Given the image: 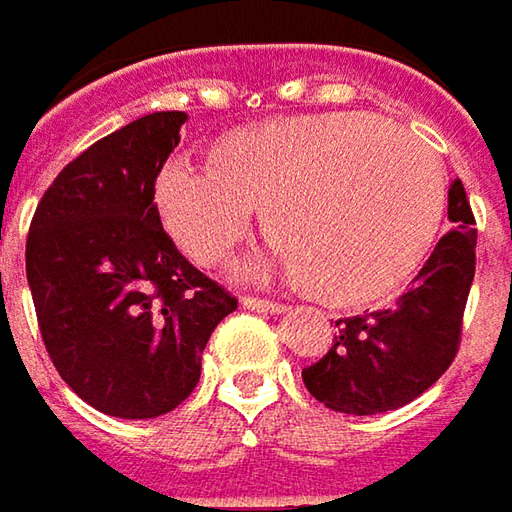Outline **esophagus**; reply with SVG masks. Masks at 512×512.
I'll return each mask as SVG.
<instances>
[{
  "label": "esophagus",
  "instance_id": "esophagus-1",
  "mask_svg": "<svg viewBox=\"0 0 512 512\" xmlns=\"http://www.w3.org/2000/svg\"><path fill=\"white\" fill-rule=\"evenodd\" d=\"M242 307H245V310H253V313H265V316H282L287 310V307L279 305V302L256 299V296H245V299H242Z\"/></svg>",
  "mask_w": 512,
  "mask_h": 512
}]
</instances>
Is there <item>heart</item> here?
I'll list each match as a JSON object with an SVG mask.
<instances>
[{
    "mask_svg": "<svg viewBox=\"0 0 512 512\" xmlns=\"http://www.w3.org/2000/svg\"><path fill=\"white\" fill-rule=\"evenodd\" d=\"M205 168L156 179L173 242L219 265L253 210L270 262L336 307L373 305L424 265L444 216L442 170L410 133L370 113H307L222 133Z\"/></svg>",
    "mask_w": 512,
    "mask_h": 512,
    "instance_id": "1",
    "label": "heart"
}]
</instances>
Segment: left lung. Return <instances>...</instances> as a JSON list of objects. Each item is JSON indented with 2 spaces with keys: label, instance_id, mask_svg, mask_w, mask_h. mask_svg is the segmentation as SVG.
Instances as JSON below:
<instances>
[{
  "label": "left lung",
  "instance_id": "1",
  "mask_svg": "<svg viewBox=\"0 0 512 512\" xmlns=\"http://www.w3.org/2000/svg\"><path fill=\"white\" fill-rule=\"evenodd\" d=\"M444 233L407 293L390 310L339 319L325 359L302 370L313 399L350 416L413 402L456 359L467 293L476 273V219L464 185L447 193Z\"/></svg>",
  "mask_w": 512,
  "mask_h": 512
}]
</instances>
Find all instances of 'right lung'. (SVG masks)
Listing matches in <instances>:
<instances>
[{"label": "right lung", "instance_id": "obj_1", "mask_svg": "<svg viewBox=\"0 0 512 512\" xmlns=\"http://www.w3.org/2000/svg\"><path fill=\"white\" fill-rule=\"evenodd\" d=\"M182 110H156L90 145L45 190L25 250L53 367L116 419H156L193 393L210 333L236 299L187 262L153 202Z\"/></svg>", "mask_w": 512, "mask_h": 512}]
</instances>
